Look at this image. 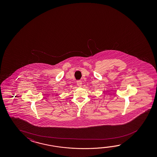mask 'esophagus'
Segmentation results:
<instances>
[{
  "label": "esophagus",
  "instance_id": "esophagus-1",
  "mask_svg": "<svg viewBox=\"0 0 157 157\" xmlns=\"http://www.w3.org/2000/svg\"><path fill=\"white\" fill-rule=\"evenodd\" d=\"M77 84L78 86L81 87V86H82V81H81V80H78L77 82Z\"/></svg>",
  "mask_w": 157,
  "mask_h": 157
}]
</instances>
